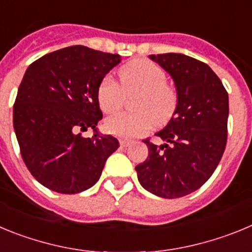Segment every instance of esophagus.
I'll return each instance as SVG.
<instances>
[{
	"instance_id": "esophagus-1",
	"label": "esophagus",
	"mask_w": 252,
	"mask_h": 252,
	"mask_svg": "<svg viewBox=\"0 0 252 252\" xmlns=\"http://www.w3.org/2000/svg\"><path fill=\"white\" fill-rule=\"evenodd\" d=\"M120 144H121L122 148H127L128 145H131V144H132V141H131V140H127V139H121L120 140Z\"/></svg>"
}]
</instances>
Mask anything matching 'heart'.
Returning a JSON list of instances; mask_svg holds the SVG:
<instances>
[{"label": "heart", "instance_id": "b5f03b06", "mask_svg": "<svg viewBox=\"0 0 252 252\" xmlns=\"http://www.w3.org/2000/svg\"><path fill=\"white\" fill-rule=\"evenodd\" d=\"M120 87L106 77L97 90L98 106L104 113H112L122 106L125 95L136 93L131 102L133 112H121L104 121L107 132L115 136H141L155 125H164L174 115L178 104L177 91L166 83V74L157 64L135 60L119 72Z\"/></svg>", "mask_w": 252, "mask_h": 252}]
</instances>
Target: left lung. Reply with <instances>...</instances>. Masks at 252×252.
Returning <instances> with one entry per match:
<instances>
[{"label":"left lung","instance_id":"1","mask_svg":"<svg viewBox=\"0 0 252 252\" xmlns=\"http://www.w3.org/2000/svg\"><path fill=\"white\" fill-rule=\"evenodd\" d=\"M149 58L171 77L178 104L157 132L164 144L144 140L149 157L135 169L148 192L173 199L201 188L217 168L226 148L228 94L203 62L175 53Z\"/></svg>","mask_w":252,"mask_h":252}]
</instances>
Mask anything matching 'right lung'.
<instances>
[{
  "label": "right lung",
  "instance_id": "right-lung-1",
  "mask_svg": "<svg viewBox=\"0 0 252 252\" xmlns=\"http://www.w3.org/2000/svg\"><path fill=\"white\" fill-rule=\"evenodd\" d=\"M121 62L119 54L75 45L53 51L29 65L13 106L21 157L46 188L75 194L98 182L119 140L102 135L97 90ZM94 130L83 138L78 129Z\"/></svg>",
  "mask_w": 252,
  "mask_h": 252
}]
</instances>
